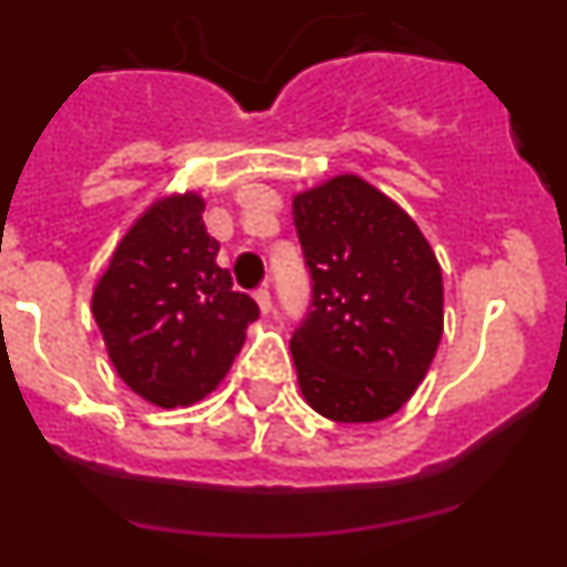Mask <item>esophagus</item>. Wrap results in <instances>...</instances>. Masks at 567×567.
<instances>
[{
    "instance_id": "obj_1",
    "label": "esophagus",
    "mask_w": 567,
    "mask_h": 567,
    "mask_svg": "<svg viewBox=\"0 0 567 567\" xmlns=\"http://www.w3.org/2000/svg\"><path fill=\"white\" fill-rule=\"evenodd\" d=\"M255 303H258V309H260V312H264V315L272 312V295H269L267 287H260L258 292H255Z\"/></svg>"
}]
</instances>
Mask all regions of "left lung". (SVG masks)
Listing matches in <instances>:
<instances>
[{
    "mask_svg": "<svg viewBox=\"0 0 567 567\" xmlns=\"http://www.w3.org/2000/svg\"><path fill=\"white\" fill-rule=\"evenodd\" d=\"M312 312L292 334L300 394L334 423L400 412L443 338V272L414 218L354 173L295 193Z\"/></svg>",
    "mask_w": 567,
    "mask_h": 567,
    "instance_id": "1",
    "label": "left lung"
}]
</instances>
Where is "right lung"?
Instances as JSON below:
<instances>
[{"label": "right lung", "instance_id": "1", "mask_svg": "<svg viewBox=\"0 0 567 567\" xmlns=\"http://www.w3.org/2000/svg\"><path fill=\"white\" fill-rule=\"evenodd\" d=\"M202 213L195 189L158 195L115 244L90 298L115 374L158 409L215 392L258 318V303L233 292L218 267Z\"/></svg>", "mask_w": 567, "mask_h": 567}]
</instances>
